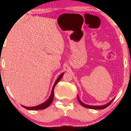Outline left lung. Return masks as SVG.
Here are the masks:
<instances>
[{
    "mask_svg": "<svg viewBox=\"0 0 131 131\" xmlns=\"http://www.w3.org/2000/svg\"><path fill=\"white\" fill-rule=\"evenodd\" d=\"M78 101L79 102V103L81 104L82 106L86 107V108H91V109H100V110H102V109H104L105 108H106L109 105L111 104V103H112L113 101V100H114V98H113L112 100H111V101L108 103L106 104L105 105H87L86 104L83 103V102H82V101H80V100L79 99V96L78 95Z\"/></svg>",
    "mask_w": 131,
    "mask_h": 131,
    "instance_id": "8db88e82",
    "label": "left lung"
}]
</instances>
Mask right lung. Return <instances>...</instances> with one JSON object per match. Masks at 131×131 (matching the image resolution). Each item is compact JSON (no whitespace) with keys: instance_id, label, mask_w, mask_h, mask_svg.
Listing matches in <instances>:
<instances>
[{"instance_id":"add662e5","label":"right lung","mask_w":131,"mask_h":131,"mask_svg":"<svg viewBox=\"0 0 131 131\" xmlns=\"http://www.w3.org/2000/svg\"><path fill=\"white\" fill-rule=\"evenodd\" d=\"M63 75H64V73H62L60 75V76H58V78H57V79L56 80V81H55V82L54 83V85H53V87H52V89L51 95L49 96V97L48 98V99L46 100V101H45L44 103L40 104H39L38 105H36V106L26 107V106H24V105H22V106L24 107V108L27 109V110H42V109H45V108H47L48 107H49L50 104L52 103V102L53 99V95H54V92H53V91H54V88L55 86L57 85V84L58 83V82L61 80V79L62 78V77L63 76Z\"/></svg>"}]
</instances>
